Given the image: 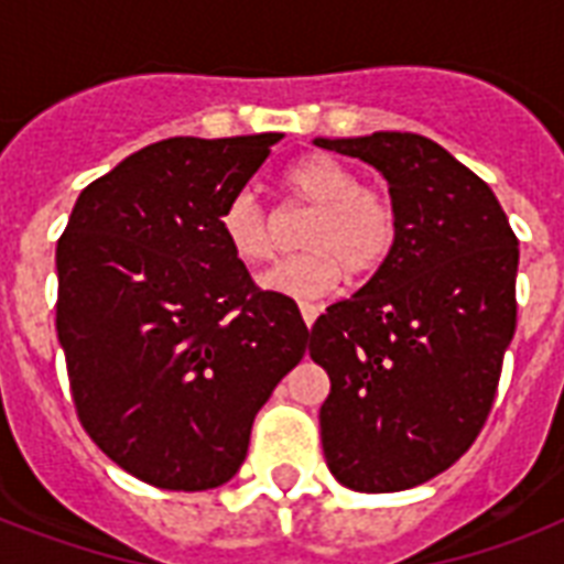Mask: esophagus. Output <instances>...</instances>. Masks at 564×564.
I'll return each mask as SVG.
<instances>
[{"label": "esophagus", "mask_w": 564, "mask_h": 564, "mask_svg": "<svg viewBox=\"0 0 564 564\" xmlns=\"http://www.w3.org/2000/svg\"><path fill=\"white\" fill-rule=\"evenodd\" d=\"M299 310H301V318H304V325L313 327L318 318V307L316 304H310V301H299Z\"/></svg>", "instance_id": "esophagus-1"}]
</instances>
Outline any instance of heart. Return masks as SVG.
<instances>
[{
    "instance_id": "b5f03b06",
    "label": "heart",
    "mask_w": 564,
    "mask_h": 564,
    "mask_svg": "<svg viewBox=\"0 0 564 564\" xmlns=\"http://www.w3.org/2000/svg\"><path fill=\"white\" fill-rule=\"evenodd\" d=\"M286 193L316 207L304 228V254L290 257L263 274V290L290 299L325 295L345 278H369L389 260L398 242L392 198L360 184V175L327 154H307L283 175ZM221 237L242 265L269 263L278 251L274 219L251 189H239L221 207Z\"/></svg>"
}]
</instances>
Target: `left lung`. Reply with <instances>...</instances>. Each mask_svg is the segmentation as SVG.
Instances as JSON below:
<instances>
[{"instance_id":"left-lung-1","label":"left lung","mask_w":564,"mask_h":564,"mask_svg":"<svg viewBox=\"0 0 564 564\" xmlns=\"http://www.w3.org/2000/svg\"><path fill=\"white\" fill-rule=\"evenodd\" d=\"M316 145L389 181L398 242L371 281L310 330L330 377L318 410L327 468L354 491L427 482L474 445L516 334L518 239L482 178L421 134Z\"/></svg>"}]
</instances>
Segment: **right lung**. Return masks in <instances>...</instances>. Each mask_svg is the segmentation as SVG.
<instances>
[{"mask_svg": "<svg viewBox=\"0 0 564 564\" xmlns=\"http://www.w3.org/2000/svg\"><path fill=\"white\" fill-rule=\"evenodd\" d=\"M283 134L170 137L84 187L57 239L75 412L137 480L228 482L257 410L307 351L299 304L254 286L219 216Z\"/></svg>", "mask_w": 564, "mask_h": 564, "instance_id": "obj_1", "label": "right lung"}]
</instances>
